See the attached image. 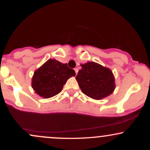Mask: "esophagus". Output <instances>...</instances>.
I'll use <instances>...</instances> for the list:
<instances>
[{
	"label": "esophagus",
	"instance_id": "1",
	"mask_svg": "<svg viewBox=\"0 0 150 150\" xmlns=\"http://www.w3.org/2000/svg\"><path fill=\"white\" fill-rule=\"evenodd\" d=\"M75 73H76V75L77 74V73H78V70H77V68H75Z\"/></svg>",
	"mask_w": 150,
	"mask_h": 150
}]
</instances>
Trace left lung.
<instances>
[{"label": "left lung", "mask_w": 150, "mask_h": 150, "mask_svg": "<svg viewBox=\"0 0 150 150\" xmlns=\"http://www.w3.org/2000/svg\"><path fill=\"white\" fill-rule=\"evenodd\" d=\"M81 66L75 79L85 95L99 100L112 94L116 84L114 75L109 68L95 62H87Z\"/></svg>", "instance_id": "8db88e82"}]
</instances>
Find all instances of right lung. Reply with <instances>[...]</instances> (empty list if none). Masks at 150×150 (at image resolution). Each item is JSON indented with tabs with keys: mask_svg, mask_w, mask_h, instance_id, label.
I'll list each match as a JSON object with an SVG mask.
<instances>
[{
	"mask_svg": "<svg viewBox=\"0 0 150 150\" xmlns=\"http://www.w3.org/2000/svg\"><path fill=\"white\" fill-rule=\"evenodd\" d=\"M75 72L56 59H49L34 72L32 79V87L38 95L45 99L60 93L63 85Z\"/></svg>",
	"mask_w": 150,
	"mask_h": 150,
	"instance_id": "right-lung-1",
	"label": "right lung"
}]
</instances>
